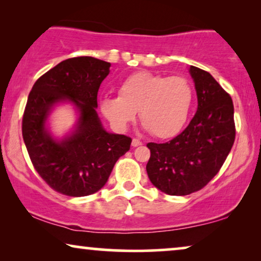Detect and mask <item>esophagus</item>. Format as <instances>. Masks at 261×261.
Listing matches in <instances>:
<instances>
[{
  "instance_id": "obj_1",
  "label": "esophagus",
  "mask_w": 261,
  "mask_h": 261,
  "mask_svg": "<svg viewBox=\"0 0 261 261\" xmlns=\"http://www.w3.org/2000/svg\"><path fill=\"white\" fill-rule=\"evenodd\" d=\"M142 145V142L139 140V139H133V140H132V146H133V147H138V146H141Z\"/></svg>"
}]
</instances>
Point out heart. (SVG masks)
Here are the masks:
<instances>
[{
  "instance_id": "b5f03b06",
  "label": "heart",
  "mask_w": 261,
  "mask_h": 261,
  "mask_svg": "<svg viewBox=\"0 0 261 261\" xmlns=\"http://www.w3.org/2000/svg\"><path fill=\"white\" fill-rule=\"evenodd\" d=\"M191 85L183 77H166L149 71L128 76L119 88V96L102 98L101 113L119 132H124L139 116L146 130L166 139L179 133L192 106Z\"/></svg>"
}]
</instances>
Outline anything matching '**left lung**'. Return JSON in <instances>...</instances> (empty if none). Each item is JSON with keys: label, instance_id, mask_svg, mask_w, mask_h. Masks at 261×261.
I'll list each match as a JSON object with an SVG mask.
<instances>
[{"label": "left lung", "instance_id": "obj_1", "mask_svg": "<svg viewBox=\"0 0 261 261\" xmlns=\"http://www.w3.org/2000/svg\"><path fill=\"white\" fill-rule=\"evenodd\" d=\"M189 73L197 95L195 116L172 140L147 144L149 180L172 196L189 195L205 187L220 171L235 140L230 96L206 71L190 66Z\"/></svg>", "mask_w": 261, "mask_h": 261}]
</instances>
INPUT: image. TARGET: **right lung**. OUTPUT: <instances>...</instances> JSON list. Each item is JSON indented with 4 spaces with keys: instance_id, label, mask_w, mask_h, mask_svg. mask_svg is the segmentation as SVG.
Here are the masks:
<instances>
[{
    "instance_id": "right-lung-1",
    "label": "right lung",
    "mask_w": 261,
    "mask_h": 261,
    "mask_svg": "<svg viewBox=\"0 0 261 261\" xmlns=\"http://www.w3.org/2000/svg\"><path fill=\"white\" fill-rule=\"evenodd\" d=\"M112 64L94 57L63 60L35 82L22 119V137L40 177L63 195L83 197L105 187L132 139L109 133L96 112L97 92ZM60 104L76 113L73 129L58 138L49 116Z\"/></svg>"
}]
</instances>
